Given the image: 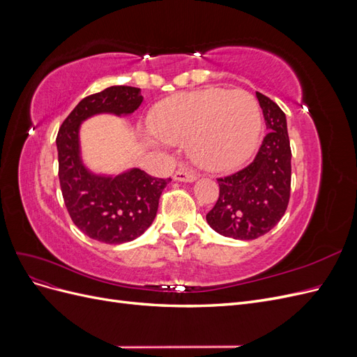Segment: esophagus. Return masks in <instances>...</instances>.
Returning a JSON list of instances; mask_svg holds the SVG:
<instances>
[{"instance_id":"1","label":"esophagus","mask_w":357,"mask_h":357,"mask_svg":"<svg viewBox=\"0 0 357 357\" xmlns=\"http://www.w3.org/2000/svg\"><path fill=\"white\" fill-rule=\"evenodd\" d=\"M174 180L192 183V181L197 180V174H195V172L189 171V169H177L176 174H174Z\"/></svg>"}]
</instances>
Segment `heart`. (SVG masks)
I'll return each instance as SVG.
<instances>
[{
    "instance_id": "obj_1",
    "label": "heart",
    "mask_w": 357,
    "mask_h": 357,
    "mask_svg": "<svg viewBox=\"0 0 357 357\" xmlns=\"http://www.w3.org/2000/svg\"><path fill=\"white\" fill-rule=\"evenodd\" d=\"M262 117L245 91L204 89L162 101L150 116V128L169 144L189 143L195 164L208 171L234 169L253 153Z\"/></svg>"
}]
</instances>
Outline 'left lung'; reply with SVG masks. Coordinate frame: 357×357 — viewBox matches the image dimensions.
<instances>
[{
	"label": "left lung",
	"mask_w": 357,
	"mask_h": 357,
	"mask_svg": "<svg viewBox=\"0 0 357 357\" xmlns=\"http://www.w3.org/2000/svg\"><path fill=\"white\" fill-rule=\"evenodd\" d=\"M268 134L250 165L218 178L219 199L207 214L211 228L235 240H255L284 215L290 198L291 152L286 114L268 96L256 92Z\"/></svg>",
	"instance_id": "left-lung-1"
}]
</instances>
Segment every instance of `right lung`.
I'll return each mask as SVG.
<instances>
[{
    "instance_id": "add662e5",
    "label": "right lung",
    "mask_w": 357,
    "mask_h": 357,
    "mask_svg": "<svg viewBox=\"0 0 357 357\" xmlns=\"http://www.w3.org/2000/svg\"><path fill=\"white\" fill-rule=\"evenodd\" d=\"M142 102L138 88L110 86L75 105L56 137L59 183L70 218L84 235L105 244L128 243L144 234L171 178H156L138 168L119 176L93 174L80 156V125L101 113L128 116Z\"/></svg>"
}]
</instances>
